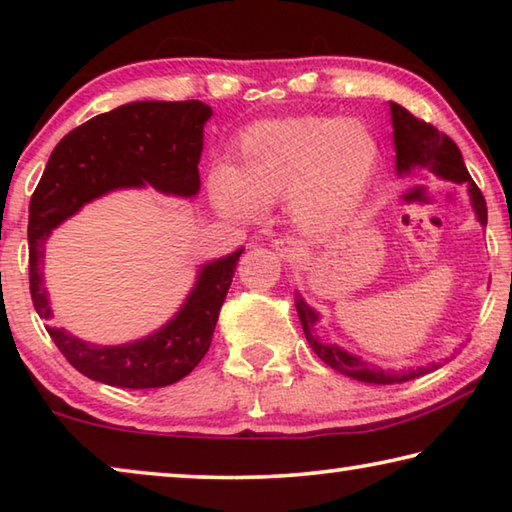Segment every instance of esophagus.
Masks as SVG:
<instances>
[{
    "label": "esophagus",
    "mask_w": 512,
    "mask_h": 512,
    "mask_svg": "<svg viewBox=\"0 0 512 512\" xmlns=\"http://www.w3.org/2000/svg\"><path fill=\"white\" fill-rule=\"evenodd\" d=\"M275 253L282 259H291L298 253V244L293 239H277L275 241Z\"/></svg>",
    "instance_id": "obj_1"
}]
</instances>
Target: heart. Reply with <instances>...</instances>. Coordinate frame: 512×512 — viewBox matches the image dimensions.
<instances>
[{
  "label": "heart",
  "instance_id": "heart-1",
  "mask_svg": "<svg viewBox=\"0 0 512 512\" xmlns=\"http://www.w3.org/2000/svg\"><path fill=\"white\" fill-rule=\"evenodd\" d=\"M375 162L377 144L359 121H262L241 137L237 167L212 171L210 192L219 210L237 216L291 198L302 225L325 228L359 201Z\"/></svg>",
  "mask_w": 512,
  "mask_h": 512
}]
</instances>
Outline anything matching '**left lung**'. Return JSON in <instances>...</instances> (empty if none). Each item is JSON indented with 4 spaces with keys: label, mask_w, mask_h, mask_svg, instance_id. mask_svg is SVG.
Masks as SVG:
<instances>
[{
    "label": "left lung",
    "mask_w": 512,
    "mask_h": 512,
    "mask_svg": "<svg viewBox=\"0 0 512 512\" xmlns=\"http://www.w3.org/2000/svg\"><path fill=\"white\" fill-rule=\"evenodd\" d=\"M391 115H393V137H395V151H397V171H406L411 164H424L438 176L454 180V183H467L470 185L472 205L479 216L481 225L488 223V207H485V198L481 189L476 187L470 173L465 169L463 155L458 151L454 140L445 133H440L438 128H433L427 121L411 115L409 110L402 108L400 103L391 101ZM296 309L300 316V325L305 329V336L320 359H323L329 368L339 370L341 375H348L352 379L366 381V384H402V381L418 379L427 372L436 370L438 363H431L429 368H415L404 372H391V370H379L370 363L361 361L359 357H352L339 345H327L320 343L314 336V323L318 320L316 311L311 309L305 300L298 296Z\"/></svg>",
    "instance_id": "obj_1"
}]
</instances>
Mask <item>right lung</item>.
<instances>
[{"mask_svg":"<svg viewBox=\"0 0 512 512\" xmlns=\"http://www.w3.org/2000/svg\"><path fill=\"white\" fill-rule=\"evenodd\" d=\"M210 117L212 108L203 101H135L92 117L56 144L29 203V289L40 318H51L42 280L51 230L119 187L151 185L164 194L194 196L201 189L198 160ZM241 250L205 264L176 318L142 341L101 348L47 327L51 341L81 375L101 384L135 391L176 384L210 350Z\"/></svg>","mask_w":512,"mask_h":512,"instance_id":"obj_1","label":"right lung"}]
</instances>
